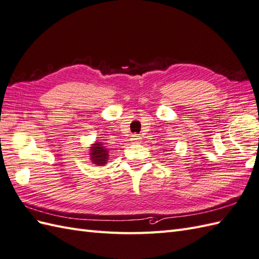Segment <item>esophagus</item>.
<instances>
[{
	"mask_svg": "<svg viewBox=\"0 0 259 259\" xmlns=\"http://www.w3.org/2000/svg\"><path fill=\"white\" fill-rule=\"evenodd\" d=\"M141 140H142V138L139 135H132L130 138V141L132 143H141Z\"/></svg>",
	"mask_w": 259,
	"mask_h": 259,
	"instance_id": "1",
	"label": "esophagus"
}]
</instances>
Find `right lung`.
<instances>
[{"mask_svg":"<svg viewBox=\"0 0 259 259\" xmlns=\"http://www.w3.org/2000/svg\"><path fill=\"white\" fill-rule=\"evenodd\" d=\"M91 161L97 166H103L108 161V149H106L102 142H95L90 149Z\"/></svg>","mask_w":259,"mask_h":259,"instance_id":"1","label":"right lung"}]
</instances>
